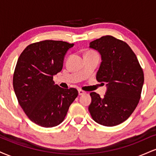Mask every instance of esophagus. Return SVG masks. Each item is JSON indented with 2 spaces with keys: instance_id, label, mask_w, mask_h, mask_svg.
Returning a JSON list of instances; mask_svg holds the SVG:
<instances>
[{
  "instance_id": "34e87169",
  "label": "esophagus",
  "mask_w": 156,
  "mask_h": 156,
  "mask_svg": "<svg viewBox=\"0 0 156 156\" xmlns=\"http://www.w3.org/2000/svg\"><path fill=\"white\" fill-rule=\"evenodd\" d=\"M85 92H84V91H83V90H81V89H78V94H79V95H83V94H85Z\"/></svg>"
}]
</instances>
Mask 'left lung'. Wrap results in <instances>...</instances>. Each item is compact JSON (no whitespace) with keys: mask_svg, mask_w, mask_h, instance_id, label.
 <instances>
[{"mask_svg":"<svg viewBox=\"0 0 156 156\" xmlns=\"http://www.w3.org/2000/svg\"><path fill=\"white\" fill-rule=\"evenodd\" d=\"M89 48L101 55L96 78L105 82L107 88L103 98L96 92L90 93L89 113L100 125L112 127L121 124L131 115L140 100L144 84L142 69L129 45L112 36L92 41Z\"/></svg>","mask_w":156,"mask_h":156,"instance_id":"1","label":"left lung"}]
</instances>
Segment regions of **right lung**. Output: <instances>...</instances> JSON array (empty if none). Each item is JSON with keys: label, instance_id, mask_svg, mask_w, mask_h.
Masks as SVG:
<instances>
[{"label": "right lung", "instance_id": "right-lung-1", "mask_svg": "<svg viewBox=\"0 0 156 156\" xmlns=\"http://www.w3.org/2000/svg\"><path fill=\"white\" fill-rule=\"evenodd\" d=\"M73 46L63 41H42L29 44L17 60L14 90L26 115L39 126L52 128L62 123L78 96L76 89H63L53 80Z\"/></svg>", "mask_w": 156, "mask_h": 156}]
</instances>
